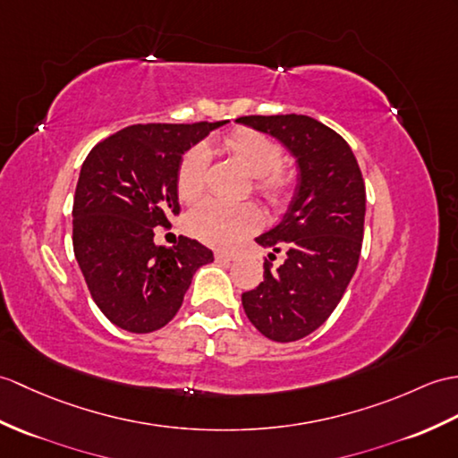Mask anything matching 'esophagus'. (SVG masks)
Masks as SVG:
<instances>
[{"label": "esophagus", "mask_w": 458, "mask_h": 458, "mask_svg": "<svg viewBox=\"0 0 458 458\" xmlns=\"http://www.w3.org/2000/svg\"><path fill=\"white\" fill-rule=\"evenodd\" d=\"M215 259H216L218 263H230V261H236V255L225 253V251H216V253H215Z\"/></svg>", "instance_id": "34e87169"}]
</instances>
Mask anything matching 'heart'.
Returning a JSON list of instances; mask_svg holds the SVG:
<instances>
[{"label": "heart", "instance_id": "obj_1", "mask_svg": "<svg viewBox=\"0 0 458 458\" xmlns=\"http://www.w3.org/2000/svg\"><path fill=\"white\" fill-rule=\"evenodd\" d=\"M222 150L255 177V191L269 203L277 205L293 187V175L281 167V146L258 131L236 129L222 138ZM208 154L193 148L181 159L177 169L179 199L191 200L203 195L207 185ZM259 210L250 203H225L208 199L189 215V232L200 242L215 248H232L259 226Z\"/></svg>", "mask_w": 458, "mask_h": 458}]
</instances>
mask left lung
<instances>
[{
	"label": "left lung",
	"mask_w": 458,
	"mask_h": 458,
	"mask_svg": "<svg viewBox=\"0 0 458 458\" xmlns=\"http://www.w3.org/2000/svg\"><path fill=\"white\" fill-rule=\"evenodd\" d=\"M271 134L296 157L294 197L283 220L255 242L284 261L265 259L263 281L242 294L250 322L273 342L289 344L320 327L357 269L365 228V181L349 144L306 114L240 116Z\"/></svg>",
	"instance_id": "obj_1"
}]
</instances>
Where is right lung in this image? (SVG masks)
<instances>
[{
	"label": "right lung",
	"mask_w": 458,
	"mask_h": 458,
	"mask_svg": "<svg viewBox=\"0 0 458 458\" xmlns=\"http://www.w3.org/2000/svg\"><path fill=\"white\" fill-rule=\"evenodd\" d=\"M132 124L85 157L73 197V253L91 299L114 326L150 334L177 314L200 265L203 243L179 236L156 246L154 228L179 215L177 169L191 146L226 124Z\"/></svg>",
	"instance_id": "right-lung-1"
}]
</instances>
